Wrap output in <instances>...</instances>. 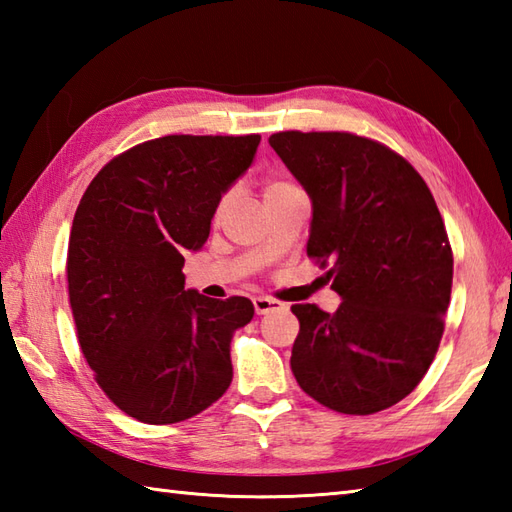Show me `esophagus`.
<instances>
[{"label":"esophagus","mask_w":512,"mask_h":512,"mask_svg":"<svg viewBox=\"0 0 512 512\" xmlns=\"http://www.w3.org/2000/svg\"><path fill=\"white\" fill-rule=\"evenodd\" d=\"M253 306H255L257 314H268V312H275L279 308H284V303L273 299V297H255Z\"/></svg>","instance_id":"34e87169"}]
</instances>
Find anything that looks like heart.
Masks as SVG:
<instances>
[{
	"label": "heart",
	"instance_id": "1",
	"mask_svg": "<svg viewBox=\"0 0 512 512\" xmlns=\"http://www.w3.org/2000/svg\"><path fill=\"white\" fill-rule=\"evenodd\" d=\"M299 187H295V184L288 182V180H281V178H268L264 182V198H275V195H281V193H288V191H295ZM233 200V191H224L220 198H217L215 206H213V220H220V217L226 213L228 204H231Z\"/></svg>",
	"mask_w": 512,
	"mask_h": 512
}]
</instances>
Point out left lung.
I'll return each mask as SVG.
<instances>
[{
	"mask_svg": "<svg viewBox=\"0 0 512 512\" xmlns=\"http://www.w3.org/2000/svg\"><path fill=\"white\" fill-rule=\"evenodd\" d=\"M312 200L308 257L343 303H297L290 367L323 407L369 416L418 387L451 301L453 250L420 173L394 149L350 132L268 138Z\"/></svg>",
	"mask_w": 512,
	"mask_h": 512,
	"instance_id": "1",
	"label": "left lung"
}]
</instances>
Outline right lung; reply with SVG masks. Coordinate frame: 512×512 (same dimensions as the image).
I'll return each instance as SVG.
<instances>
[{
	"label": "right lung",
	"instance_id": "add662e5",
	"mask_svg": "<svg viewBox=\"0 0 512 512\" xmlns=\"http://www.w3.org/2000/svg\"><path fill=\"white\" fill-rule=\"evenodd\" d=\"M259 140H145L96 173L74 213L65 275L76 339L105 396L140 422L198 416L231 385V339L253 303L184 290L182 266Z\"/></svg>",
	"mask_w": 512,
	"mask_h": 512
}]
</instances>
